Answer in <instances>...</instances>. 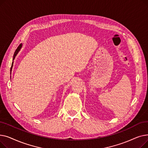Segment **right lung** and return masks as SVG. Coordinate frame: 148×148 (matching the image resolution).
I'll return each instance as SVG.
<instances>
[{"mask_svg":"<svg viewBox=\"0 0 148 148\" xmlns=\"http://www.w3.org/2000/svg\"><path fill=\"white\" fill-rule=\"evenodd\" d=\"M21 46H22V45L21 44H20L18 47H17V49H16V50H15V53H14V56H13V60H14V59H15V56H17V53H18V51H20V49L21 48ZM13 63H14V62H12V65H11V70H12V66H13Z\"/></svg>","mask_w":148,"mask_h":148,"instance_id":"right-lung-1","label":"right lung"}]
</instances>
